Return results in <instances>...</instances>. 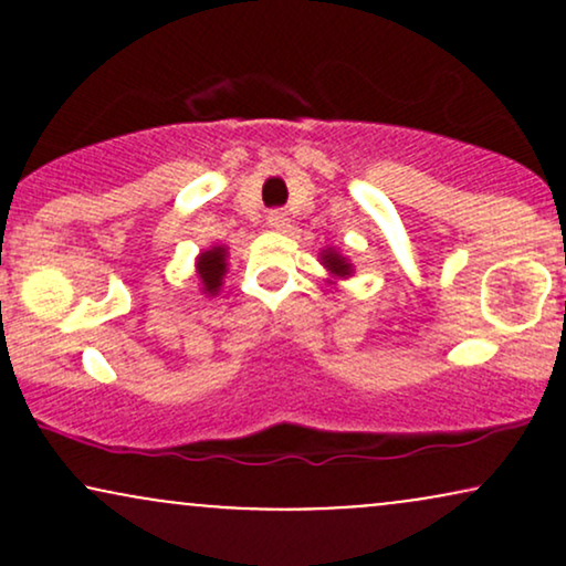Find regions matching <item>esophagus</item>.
Listing matches in <instances>:
<instances>
[{"mask_svg": "<svg viewBox=\"0 0 566 566\" xmlns=\"http://www.w3.org/2000/svg\"><path fill=\"white\" fill-rule=\"evenodd\" d=\"M269 226L271 229H276V231H284L287 229V223H290V218H287V212H282V210H271L269 212Z\"/></svg>", "mask_w": 566, "mask_h": 566, "instance_id": "obj_1", "label": "esophagus"}]
</instances>
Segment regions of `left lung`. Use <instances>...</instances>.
Listing matches in <instances>:
<instances>
[{"label":"left lung","instance_id":"left-lung-1","mask_svg":"<svg viewBox=\"0 0 566 566\" xmlns=\"http://www.w3.org/2000/svg\"><path fill=\"white\" fill-rule=\"evenodd\" d=\"M322 265L329 271L335 279H348L354 274V265H350L346 258L340 255V252L333 250V247H327V250H322Z\"/></svg>","mask_w":566,"mask_h":566}]
</instances>
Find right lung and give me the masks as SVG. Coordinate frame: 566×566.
Segmentation results:
<instances>
[{
    "mask_svg": "<svg viewBox=\"0 0 566 566\" xmlns=\"http://www.w3.org/2000/svg\"><path fill=\"white\" fill-rule=\"evenodd\" d=\"M226 247H210V250L199 252L197 258V276L201 282V290L205 295H218L220 284H223L226 276Z\"/></svg>",
    "mask_w": 566,
    "mask_h": 566,
    "instance_id": "add662e5",
    "label": "right lung"
}]
</instances>
